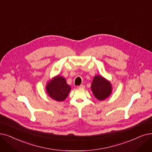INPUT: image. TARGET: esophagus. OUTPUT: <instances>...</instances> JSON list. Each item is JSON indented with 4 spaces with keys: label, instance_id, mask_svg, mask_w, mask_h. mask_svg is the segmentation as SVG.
I'll return each mask as SVG.
<instances>
[{
    "label": "esophagus",
    "instance_id": "esophagus-1",
    "mask_svg": "<svg viewBox=\"0 0 152 152\" xmlns=\"http://www.w3.org/2000/svg\"><path fill=\"white\" fill-rule=\"evenodd\" d=\"M77 88H79V89H84L85 88V86L83 85V84L80 85V86H77Z\"/></svg>",
    "mask_w": 152,
    "mask_h": 152
}]
</instances>
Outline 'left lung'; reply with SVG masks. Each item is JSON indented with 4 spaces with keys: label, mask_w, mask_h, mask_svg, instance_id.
<instances>
[{
    "label": "left lung",
    "mask_w": 152,
    "mask_h": 152,
    "mask_svg": "<svg viewBox=\"0 0 152 152\" xmlns=\"http://www.w3.org/2000/svg\"><path fill=\"white\" fill-rule=\"evenodd\" d=\"M91 88L94 97L99 101L106 99L113 92L111 83L101 75H96L94 77Z\"/></svg>",
    "instance_id": "8db88e82"
}]
</instances>
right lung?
<instances>
[{
    "instance_id": "right-lung-1",
    "label": "right lung",
    "mask_w": 152,
    "mask_h": 152,
    "mask_svg": "<svg viewBox=\"0 0 152 152\" xmlns=\"http://www.w3.org/2000/svg\"><path fill=\"white\" fill-rule=\"evenodd\" d=\"M45 88L50 97L58 102L64 101L71 89L66 79L60 75H57L47 81Z\"/></svg>"
}]
</instances>
